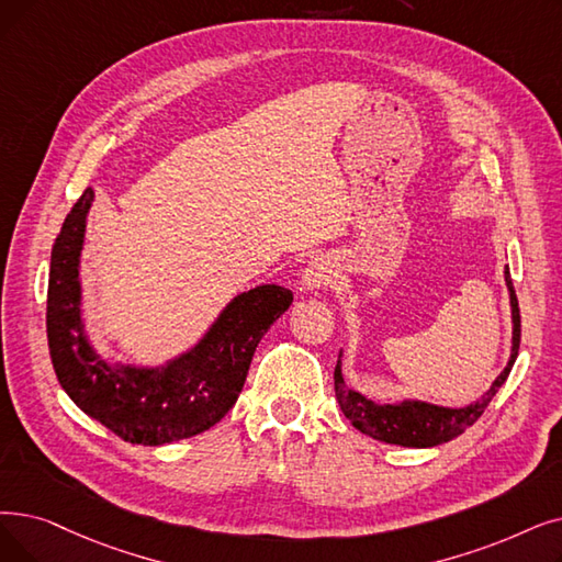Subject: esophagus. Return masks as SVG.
I'll list each match as a JSON object with an SVG mask.
<instances>
[{
    "instance_id": "34e87169",
    "label": "esophagus",
    "mask_w": 562,
    "mask_h": 562,
    "mask_svg": "<svg viewBox=\"0 0 562 562\" xmlns=\"http://www.w3.org/2000/svg\"><path fill=\"white\" fill-rule=\"evenodd\" d=\"M333 278H335V268H333L330 259L316 257L305 266V271L301 276V289L303 291H319L326 284H330Z\"/></svg>"
}]
</instances>
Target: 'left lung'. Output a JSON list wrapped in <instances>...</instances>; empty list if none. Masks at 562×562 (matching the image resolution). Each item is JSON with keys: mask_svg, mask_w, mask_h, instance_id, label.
<instances>
[{"mask_svg": "<svg viewBox=\"0 0 562 562\" xmlns=\"http://www.w3.org/2000/svg\"><path fill=\"white\" fill-rule=\"evenodd\" d=\"M505 284L509 291V310H512V349L505 370L494 379L490 390L475 402L467 406H438L423 400H395V402H376L364 397L358 390L347 385L345 374H341V353L335 364V395L341 413L351 420L356 429L368 434L376 441L402 446V448H434L452 441L459 434L467 431L480 416L484 408L490 406L498 387L505 383L512 364L519 353L521 341V316H519V303L515 286H512L509 268H505Z\"/></svg>", "mask_w": 562, "mask_h": 562, "instance_id": "obj_1", "label": "left lung"}]
</instances>
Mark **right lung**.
I'll return each mask as SVG.
<instances>
[{"label":"right lung","mask_w":562,"mask_h":562,"mask_svg":"<svg viewBox=\"0 0 562 562\" xmlns=\"http://www.w3.org/2000/svg\"><path fill=\"white\" fill-rule=\"evenodd\" d=\"M93 188L66 215L50 255L47 347L55 374L89 418L133 446H165L202 434L225 418L246 383L255 349L294 294L280 284L240 291L202 337L162 364L121 362L89 337L80 261Z\"/></svg>","instance_id":"right-lung-1"}]
</instances>
